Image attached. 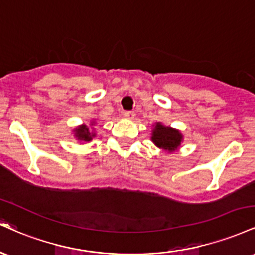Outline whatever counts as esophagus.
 Masks as SVG:
<instances>
[{
	"mask_svg": "<svg viewBox=\"0 0 255 255\" xmlns=\"http://www.w3.org/2000/svg\"><path fill=\"white\" fill-rule=\"evenodd\" d=\"M125 116L127 119H134V116H135V113H134L133 110H127V111H125Z\"/></svg>",
	"mask_w": 255,
	"mask_h": 255,
	"instance_id": "1",
	"label": "esophagus"
}]
</instances>
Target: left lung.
I'll list each match as a JSON object with an SVG mask.
<instances>
[{
	"label": "left lung",
	"instance_id": "1",
	"mask_svg": "<svg viewBox=\"0 0 255 255\" xmlns=\"http://www.w3.org/2000/svg\"><path fill=\"white\" fill-rule=\"evenodd\" d=\"M151 139L158 147L171 152L176 150L178 146H180L182 135L176 129H172L170 127H165V126L157 124Z\"/></svg>",
	"mask_w": 255,
	"mask_h": 255
}]
</instances>
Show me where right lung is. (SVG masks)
<instances>
[{"label": "right lung", "instance_id": "1", "mask_svg": "<svg viewBox=\"0 0 255 255\" xmlns=\"http://www.w3.org/2000/svg\"><path fill=\"white\" fill-rule=\"evenodd\" d=\"M95 135H96V134L92 133V131H90V129L87 128L86 125L80 126V127L75 129V136H77L79 140L90 141V140H92V137Z\"/></svg>", "mask_w": 255, "mask_h": 255}]
</instances>
